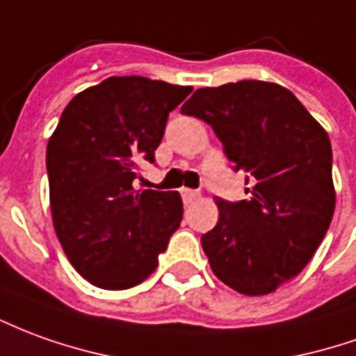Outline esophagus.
I'll return each instance as SVG.
<instances>
[{
	"instance_id": "34e87169",
	"label": "esophagus",
	"mask_w": 356,
	"mask_h": 356,
	"mask_svg": "<svg viewBox=\"0 0 356 356\" xmlns=\"http://www.w3.org/2000/svg\"><path fill=\"white\" fill-rule=\"evenodd\" d=\"M181 196H183V202L191 204L193 200L198 198V191H193V188H186V186H183V188H181Z\"/></svg>"
}]
</instances>
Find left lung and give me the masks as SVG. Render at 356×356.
Returning <instances> with one entry per match:
<instances>
[{"mask_svg":"<svg viewBox=\"0 0 356 356\" xmlns=\"http://www.w3.org/2000/svg\"><path fill=\"white\" fill-rule=\"evenodd\" d=\"M212 127L247 200L216 198L220 220L202 235L213 273L243 295L289 282L320 247L335 210L332 144L293 92L264 81L196 90L181 108Z\"/></svg>","mask_w":356,"mask_h":356,"instance_id":"1","label":"left lung"}]
</instances>
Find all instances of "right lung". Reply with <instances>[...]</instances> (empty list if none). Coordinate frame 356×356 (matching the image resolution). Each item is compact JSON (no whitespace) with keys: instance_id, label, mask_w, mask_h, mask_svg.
I'll return each instance as SVG.
<instances>
[{"instance_id":"add662e5","label":"right lung","mask_w":356,"mask_h":356,"mask_svg":"<svg viewBox=\"0 0 356 356\" xmlns=\"http://www.w3.org/2000/svg\"><path fill=\"white\" fill-rule=\"evenodd\" d=\"M193 92L144 76H109L76 94L49 138L46 168L57 238L74 270L102 289L135 287L183 220L175 191H135L154 163L170 111Z\"/></svg>"}]
</instances>
